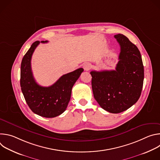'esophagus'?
Segmentation results:
<instances>
[{"label":"esophagus","mask_w":160,"mask_h":160,"mask_svg":"<svg viewBox=\"0 0 160 160\" xmlns=\"http://www.w3.org/2000/svg\"><path fill=\"white\" fill-rule=\"evenodd\" d=\"M83 68L85 70L88 71L91 68V64L89 62H84L83 64Z\"/></svg>","instance_id":"1"}]
</instances>
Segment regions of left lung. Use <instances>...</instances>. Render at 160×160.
<instances>
[{
	"label": "left lung",
	"instance_id": "obj_1",
	"mask_svg": "<svg viewBox=\"0 0 160 160\" xmlns=\"http://www.w3.org/2000/svg\"><path fill=\"white\" fill-rule=\"evenodd\" d=\"M120 46L115 70L92 71L94 97L99 106L111 113L122 112L139 99L144 82L140 51L122 34L115 35Z\"/></svg>",
	"mask_w": 160,
	"mask_h": 160
}]
</instances>
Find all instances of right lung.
Returning <instances> with one entry per match:
<instances>
[{"instance_id": "right-lung-1", "label": "right lung", "mask_w": 160, "mask_h": 160, "mask_svg": "<svg viewBox=\"0 0 160 160\" xmlns=\"http://www.w3.org/2000/svg\"><path fill=\"white\" fill-rule=\"evenodd\" d=\"M48 42L41 41L42 43ZM40 43V41L33 42L22 59L20 85L25 101L34 113L45 118H54L66 110L71 98L72 87L83 69L78 68L63 75L49 87L39 85L33 76L31 59Z\"/></svg>"}]
</instances>
